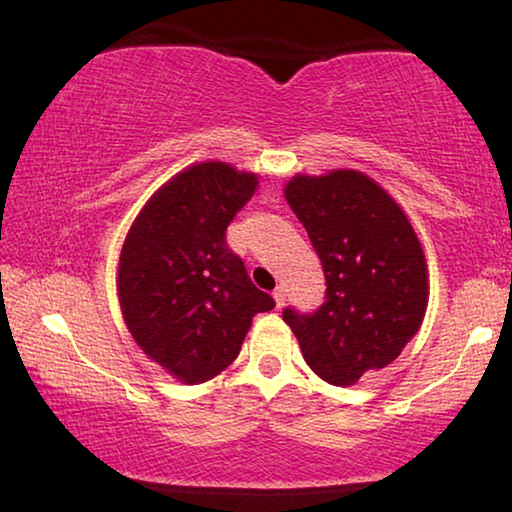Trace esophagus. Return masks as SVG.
<instances>
[{
  "label": "esophagus",
  "mask_w": 512,
  "mask_h": 512,
  "mask_svg": "<svg viewBox=\"0 0 512 512\" xmlns=\"http://www.w3.org/2000/svg\"><path fill=\"white\" fill-rule=\"evenodd\" d=\"M272 298H274V302H277V309H281V307H284V302H286V291L281 286L274 288Z\"/></svg>",
  "instance_id": "esophagus-1"
}]
</instances>
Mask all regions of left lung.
Returning <instances> with one entry per match:
<instances>
[{
	"instance_id": "1",
	"label": "left lung",
	"mask_w": 512,
	"mask_h": 512,
	"mask_svg": "<svg viewBox=\"0 0 512 512\" xmlns=\"http://www.w3.org/2000/svg\"><path fill=\"white\" fill-rule=\"evenodd\" d=\"M284 196L321 258L325 302L284 309L307 365L332 385L388 367L420 330L429 281L420 240L402 207L360 170L298 173Z\"/></svg>"
}]
</instances>
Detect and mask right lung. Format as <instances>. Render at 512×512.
<instances>
[{
    "label": "right lung",
    "instance_id": "add662e5",
    "mask_svg": "<svg viewBox=\"0 0 512 512\" xmlns=\"http://www.w3.org/2000/svg\"><path fill=\"white\" fill-rule=\"evenodd\" d=\"M258 175L203 161L170 177L122 244L117 295L131 337L182 383H203L238 358L251 318L274 300L251 284L226 228Z\"/></svg>",
    "mask_w": 512,
    "mask_h": 512
}]
</instances>
